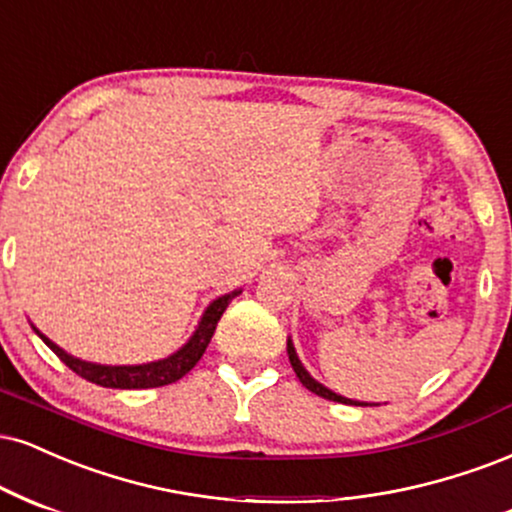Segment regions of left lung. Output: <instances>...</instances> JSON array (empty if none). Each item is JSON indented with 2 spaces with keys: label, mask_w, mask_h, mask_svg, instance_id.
Returning a JSON list of instances; mask_svg holds the SVG:
<instances>
[{
  "label": "left lung",
  "mask_w": 512,
  "mask_h": 512,
  "mask_svg": "<svg viewBox=\"0 0 512 512\" xmlns=\"http://www.w3.org/2000/svg\"><path fill=\"white\" fill-rule=\"evenodd\" d=\"M287 357H290V364H292L294 374H297L299 381H302V386H304L306 390H311V393L321 395V398H326V400L342 402V405H354V407H378V402H364V400H352V398H345V395L335 393V390H330V388L323 386V383H318L316 378L311 376L309 371L304 369L302 359L297 357V350H294V342H292V338H287Z\"/></svg>",
  "instance_id": "8db88e82"
}]
</instances>
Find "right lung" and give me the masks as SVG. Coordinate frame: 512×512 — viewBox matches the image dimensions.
Instances as JSON below:
<instances>
[{
    "instance_id": "add662e5",
    "label": "right lung",
    "mask_w": 512,
    "mask_h": 512,
    "mask_svg": "<svg viewBox=\"0 0 512 512\" xmlns=\"http://www.w3.org/2000/svg\"><path fill=\"white\" fill-rule=\"evenodd\" d=\"M237 294H242V290H234L222 294V297L213 299L203 311L201 321L191 338L179 347L177 352L167 354L165 359H155V362H146V364H95V362H86V359H78L74 354L64 352L62 347L54 345V342L42 335L38 328L30 323L35 330V335L45 342L50 350L57 354L62 362L69 366L71 371H76L78 376L86 378V381L95 383V386L102 388H119V390H138V388H160V386H170V383L179 381V378L189 374L191 369L198 364V359L203 357L206 352L210 338H213L215 326H218L220 316L225 314L227 304L232 302Z\"/></svg>"
}]
</instances>
